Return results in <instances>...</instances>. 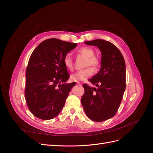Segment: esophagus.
<instances>
[{
  "label": "esophagus",
  "instance_id": "34e87169",
  "mask_svg": "<svg viewBox=\"0 0 153 153\" xmlns=\"http://www.w3.org/2000/svg\"><path fill=\"white\" fill-rule=\"evenodd\" d=\"M77 84H78V85H81V82H79V81H77Z\"/></svg>",
  "mask_w": 153,
  "mask_h": 153
}]
</instances>
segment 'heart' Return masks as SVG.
I'll return each mask as SVG.
<instances>
[{"instance_id":"heart-1","label":"heart","mask_w":153,"mask_h":153,"mask_svg":"<svg viewBox=\"0 0 153 153\" xmlns=\"http://www.w3.org/2000/svg\"><path fill=\"white\" fill-rule=\"evenodd\" d=\"M77 53L87 58L85 62V67L92 66L94 70H97L100 66V60L97 56L94 55V51L93 49L89 47H83L77 50ZM64 65L67 70H72L74 68L73 59L69 54L65 55L63 59ZM94 72V70L91 67L85 68L82 70L77 71L76 73L72 74L70 76L71 79L74 81H79L87 79L91 76Z\"/></svg>"}]
</instances>
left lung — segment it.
<instances>
[{"instance_id": "8db88e82", "label": "left lung", "mask_w": 153, "mask_h": 153, "mask_svg": "<svg viewBox=\"0 0 153 153\" xmlns=\"http://www.w3.org/2000/svg\"><path fill=\"white\" fill-rule=\"evenodd\" d=\"M95 45L102 53L101 68L88 81L97 88L84 84L81 104L87 116L102 122L115 115L126 88V65L122 53L111 42L101 39L85 42Z\"/></svg>"}]
</instances>
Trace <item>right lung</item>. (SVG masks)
Here are the masks:
<instances>
[{"label":"right lung","mask_w":153,"mask_h":153,"mask_svg":"<svg viewBox=\"0 0 153 153\" xmlns=\"http://www.w3.org/2000/svg\"><path fill=\"white\" fill-rule=\"evenodd\" d=\"M76 44L56 38L38 45L28 60L25 96L30 112L42 120L55 118L61 111L75 82L66 83L70 76L63 59Z\"/></svg>","instance_id":"add662e5"}]
</instances>
